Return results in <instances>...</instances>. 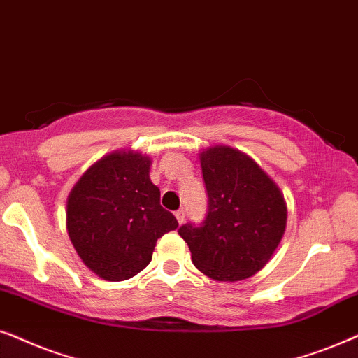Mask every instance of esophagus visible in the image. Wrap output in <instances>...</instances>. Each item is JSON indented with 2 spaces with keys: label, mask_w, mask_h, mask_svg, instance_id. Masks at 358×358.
Masks as SVG:
<instances>
[{
  "label": "esophagus",
  "mask_w": 358,
  "mask_h": 358,
  "mask_svg": "<svg viewBox=\"0 0 358 358\" xmlns=\"http://www.w3.org/2000/svg\"><path fill=\"white\" fill-rule=\"evenodd\" d=\"M175 217L178 224H183L185 221V209H178V211H175Z\"/></svg>",
  "instance_id": "34e87169"
}]
</instances>
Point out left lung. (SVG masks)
Listing matches in <instances>:
<instances>
[{"instance_id": "left-lung-1", "label": "left lung", "mask_w": 358, "mask_h": 358, "mask_svg": "<svg viewBox=\"0 0 358 358\" xmlns=\"http://www.w3.org/2000/svg\"><path fill=\"white\" fill-rule=\"evenodd\" d=\"M208 189L201 226L178 229L196 268L216 282H241L268 264L285 234L288 208L273 178L239 149L199 152Z\"/></svg>"}]
</instances>
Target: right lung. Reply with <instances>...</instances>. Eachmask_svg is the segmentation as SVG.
<instances>
[{
	"label": "right lung",
	"instance_id": "add662e5",
	"mask_svg": "<svg viewBox=\"0 0 358 358\" xmlns=\"http://www.w3.org/2000/svg\"><path fill=\"white\" fill-rule=\"evenodd\" d=\"M152 159L114 150L94 162L66 198V232L76 254L99 278L122 282L149 265L157 239L175 231L150 180Z\"/></svg>",
	"mask_w": 358,
	"mask_h": 358
}]
</instances>
